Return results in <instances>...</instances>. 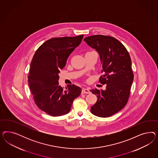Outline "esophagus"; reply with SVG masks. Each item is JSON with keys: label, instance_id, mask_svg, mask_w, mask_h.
<instances>
[{"label": "esophagus", "instance_id": "esophagus-1", "mask_svg": "<svg viewBox=\"0 0 158 158\" xmlns=\"http://www.w3.org/2000/svg\"><path fill=\"white\" fill-rule=\"evenodd\" d=\"M81 93L82 94H89V93H90V91H89V90L87 89L83 88V89H82Z\"/></svg>", "mask_w": 158, "mask_h": 158}]
</instances>
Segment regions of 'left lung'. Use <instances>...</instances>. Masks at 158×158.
Instances as JSON below:
<instances>
[{
  "mask_svg": "<svg viewBox=\"0 0 158 158\" xmlns=\"http://www.w3.org/2000/svg\"><path fill=\"white\" fill-rule=\"evenodd\" d=\"M84 41L99 53L103 74L98 82L106 85L105 90H90L98 98L91 112L98 117H109L123 108L129 100L134 79L131 58L124 45L112 36L96 35Z\"/></svg>",
  "mask_w": 158,
  "mask_h": 158,
  "instance_id": "obj_1",
  "label": "left lung"
}]
</instances>
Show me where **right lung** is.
<instances>
[{"instance_id": "obj_1", "label": "right lung", "mask_w": 158, "mask_h": 158, "mask_svg": "<svg viewBox=\"0 0 158 158\" xmlns=\"http://www.w3.org/2000/svg\"><path fill=\"white\" fill-rule=\"evenodd\" d=\"M83 38L81 35L48 40L37 49L31 62L28 82L34 102L52 116L69 113L73 101L81 93V88L75 85H67L64 89L59 85L58 73Z\"/></svg>"}]
</instances>
